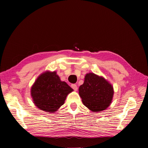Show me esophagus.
Returning a JSON list of instances; mask_svg holds the SVG:
<instances>
[{
	"instance_id": "1",
	"label": "esophagus",
	"mask_w": 148,
	"mask_h": 148,
	"mask_svg": "<svg viewBox=\"0 0 148 148\" xmlns=\"http://www.w3.org/2000/svg\"><path fill=\"white\" fill-rule=\"evenodd\" d=\"M71 87L73 89V90H74V91H77L78 87H77V84H71Z\"/></svg>"
}]
</instances>
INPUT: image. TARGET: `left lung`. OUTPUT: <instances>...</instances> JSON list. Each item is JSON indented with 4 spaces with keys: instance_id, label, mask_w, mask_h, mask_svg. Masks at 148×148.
I'll use <instances>...</instances> for the list:
<instances>
[{
    "instance_id": "obj_1",
    "label": "left lung",
    "mask_w": 148,
    "mask_h": 148,
    "mask_svg": "<svg viewBox=\"0 0 148 148\" xmlns=\"http://www.w3.org/2000/svg\"><path fill=\"white\" fill-rule=\"evenodd\" d=\"M78 91L83 104L93 112L108 108L114 93L112 85L103 77L94 73L86 74Z\"/></svg>"
}]
</instances>
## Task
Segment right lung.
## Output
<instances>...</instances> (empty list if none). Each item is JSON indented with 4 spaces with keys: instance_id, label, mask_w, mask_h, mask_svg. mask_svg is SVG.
Listing matches in <instances>:
<instances>
[{
    "instance_id": "add662e5",
    "label": "right lung",
    "mask_w": 148,
    "mask_h": 148,
    "mask_svg": "<svg viewBox=\"0 0 148 148\" xmlns=\"http://www.w3.org/2000/svg\"><path fill=\"white\" fill-rule=\"evenodd\" d=\"M73 91L66 82L61 81L56 71H46L39 76L31 86V96L34 104L40 110L55 113Z\"/></svg>"
}]
</instances>
